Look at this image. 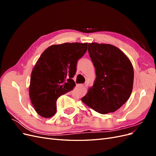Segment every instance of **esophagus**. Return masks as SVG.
<instances>
[{
	"mask_svg": "<svg viewBox=\"0 0 156 156\" xmlns=\"http://www.w3.org/2000/svg\"><path fill=\"white\" fill-rule=\"evenodd\" d=\"M83 84H78L76 85V87L77 88H81V87H83Z\"/></svg>",
	"mask_w": 156,
	"mask_h": 156,
	"instance_id": "obj_1",
	"label": "esophagus"
}]
</instances>
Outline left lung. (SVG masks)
<instances>
[{
    "label": "left lung",
    "instance_id": "left-lung-1",
    "mask_svg": "<svg viewBox=\"0 0 156 156\" xmlns=\"http://www.w3.org/2000/svg\"><path fill=\"white\" fill-rule=\"evenodd\" d=\"M88 51L95 67L96 77L93 87L81 100L100 114L115 112L131 94L133 66L123 52L111 44H88Z\"/></svg>",
    "mask_w": 156,
    "mask_h": 156
}]
</instances>
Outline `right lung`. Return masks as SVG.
<instances>
[{"instance_id": "add662e5", "label": "right lung", "mask_w": 156, "mask_h": 156, "mask_svg": "<svg viewBox=\"0 0 156 156\" xmlns=\"http://www.w3.org/2000/svg\"><path fill=\"white\" fill-rule=\"evenodd\" d=\"M88 43H64L47 48L33 68L29 96L36 112L50 118L56 111V100L75 86L72 78L77 63L87 51Z\"/></svg>"}]
</instances>
